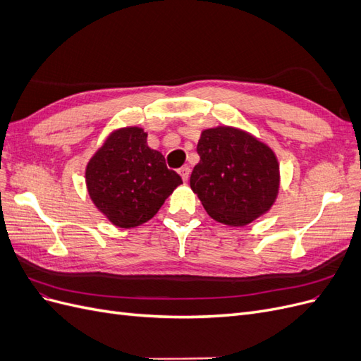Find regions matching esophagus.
Here are the masks:
<instances>
[{"label":"esophagus","instance_id":"34e87169","mask_svg":"<svg viewBox=\"0 0 361 361\" xmlns=\"http://www.w3.org/2000/svg\"><path fill=\"white\" fill-rule=\"evenodd\" d=\"M179 174H180L182 180H183V182H187V180H188V178H190V167H188V166H183V167H180V169H179Z\"/></svg>","mask_w":361,"mask_h":361}]
</instances>
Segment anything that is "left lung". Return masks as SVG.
Segmentation results:
<instances>
[{
    "instance_id": "obj_1",
    "label": "left lung",
    "mask_w": 361,
    "mask_h": 361,
    "mask_svg": "<svg viewBox=\"0 0 361 361\" xmlns=\"http://www.w3.org/2000/svg\"><path fill=\"white\" fill-rule=\"evenodd\" d=\"M190 185L215 221L245 226L265 214L279 192V162L267 145L228 126L206 129Z\"/></svg>"
}]
</instances>
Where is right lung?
Here are the masks:
<instances>
[{
	"label": "right lung",
	"mask_w": 361,
	"mask_h": 361,
	"mask_svg": "<svg viewBox=\"0 0 361 361\" xmlns=\"http://www.w3.org/2000/svg\"><path fill=\"white\" fill-rule=\"evenodd\" d=\"M141 128L118 129L87 164L90 197L114 226L129 228L149 221L182 183L166 158L147 146Z\"/></svg>",
	"instance_id": "1"
}]
</instances>
